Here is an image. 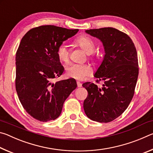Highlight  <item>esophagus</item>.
<instances>
[{"label":"esophagus","instance_id":"esophagus-1","mask_svg":"<svg viewBox=\"0 0 153 153\" xmlns=\"http://www.w3.org/2000/svg\"><path fill=\"white\" fill-rule=\"evenodd\" d=\"M77 87H78V88H80V87L82 86V84L79 81L77 82Z\"/></svg>","mask_w":153,"mask_h":153}]
</instances>
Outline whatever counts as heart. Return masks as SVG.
<instances>
[{
    "mask_svg": "<svg viewBox=\"0 0 153 153\" xmlns=\"http://www.w3.org/2000/svg\"><path fill=\"white\" fill-rule=\"evenodd\" d=\"M76 42L88 55H90L94 53L95 49L94 42L88 36H80L77 38ZM56 54H57L59 60L61 62H63V63L68 62L69 53L68 48L65 45L63 44L59 46L56 51ZM66 72L68 76L72 78L81 80L91 74V69L87 65L71 63L67 67Z\"/></svg>",
    "mask_w": 153,
    "mask_h": 153,
    "instance_id": "obj_1",
    "label": "heart"
}]
</instances>
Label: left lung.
I'll return each instance as SVG.
<instances>
[{"label":"left lung","mask_w":153,"mask_h":153,"mask_svg":"<svg viewBox=\"0 0 153 153\" xmlns=\"http://www.w3.org/2000/svg\"><path fill=\"white\" fill-rule=\"evenodd\" d=\"M85 32L100 40L105 55L94 75L104 82L103 87L99 88L91 82L82 84L88 92L84 112L93 121L110 122L125 111L133 98L139 71L136 49L131 38L115 28Z\"/></svg>","instance_id":"obj_1"}]
</instances>
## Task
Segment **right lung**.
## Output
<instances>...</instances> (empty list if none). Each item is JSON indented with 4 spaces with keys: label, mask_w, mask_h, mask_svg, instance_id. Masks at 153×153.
I'll return each mask as SVG.
<instances>
[{
    "label": "right lung",
    "mask_w": 153,
    "mask_h": 153,
    "mask_svg": "<svg viewBox=\"0 0 153 153\" xmlns=\"http://www.w3.org/2000/svg\"><path fill=\"white\" fill-rule=\"evenodd\" d=\"M78 31L42 25L28 31L21 40L15 57V87L23 107L36 120H56L65 100L77 88L74 78L56 83L52 79L64 71L56 54L58 47Z\"/></svg>",
    "instance_id": "1"
}]
</instances>
